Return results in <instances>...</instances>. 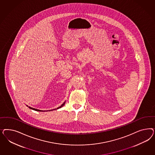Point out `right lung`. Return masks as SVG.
Instances as JSON below:
<instances>
[{
    "label": "right lung",
    "mask_w": 155,
    "mask_h": 155,
    "mask_svg": "<svg viewBox=\"0 0 155 155\" xmlns=\"http://www.w3.org/2000/svg\"><path fill=\"white\" fill-rule=\"evenodd\" d=\"M65 102H64L62 104H61V106L58 107V108H57L56 109H58V108H61V107H62V106H64V105L65 104ZM28 107L30 108V109H32V110H35V111H42V110H38V109H36V108H32V107H29V106ZM54 110H55V109H54ZM49 111H51V110H49Z\"/></svg>",
    "instance_id": "add662e5"
}]
</instances>
